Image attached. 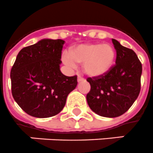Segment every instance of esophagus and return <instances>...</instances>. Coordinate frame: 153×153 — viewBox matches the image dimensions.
I'll use <instances>...</instances> for the list:
<instances>
[{
  "label": "esophagus",
  "instance_id": "1",
  "mask_svg": "<svg viewBox=\"0 0 153 153\" xmlns=\"http://www.w3.org/2000/svg\"><path fill=\"white\" fill-rule=\"evenodd\" d=\"M84 78L80 77V76H78V77H77V81H78V82H81V81H84Z\"/></svg>",
  "mask_w": 153,
  "mask_h": 153
}]
</instances>
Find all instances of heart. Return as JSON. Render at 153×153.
I'll use <instances>...</instances> for the list:
<instances>
[{
    "instance_id": "b5f03b06",
    "label": "heart",
    "mask_w": 153,
    "mask_h": 153,
    "mask_svg": "<svg viewBox=\"0 0 153 153\" xmlns=\"http://www.w3.org/2000/svg\"><path fill=\"white\" fill-rule=\"evenodd\" d=\"M115 49L110 44L84 43L71 47L69 54L65 53V64L75 67L82 65L84 73L91 77H98L109 72L115 59Z\"/></svg>"
}]
</instances>
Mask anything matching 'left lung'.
<instances>
[{
    "label": "left lung",
    "mask_w": 153,
    "mask_h": 153,
    "mask_svg": "<svg viewBox=\"0 0 153 153\" xmlns=\"http://www.w3.org/2000/svg\"><path fill=\"white\" fill-rule=\"evenodd\" d=\"M117 52L115 65L105 75L88 78L87 102L98 115L115 118L126 112L138 97L142 65L133 50L112 39Z\"/></svg>",
    "instance_id": "obj_1"
}]
</instances>
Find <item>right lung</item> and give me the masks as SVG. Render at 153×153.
Here are the masks:
<instances>
[{
	"mask_svg": "<svg viewBox=\"0 0 153 153\" xmlns=\"http://www.w3.org/2000/svg\"><path fill=\"white\" fill-rule=\"evenodd\" d=\"M64 40L43 39L19 51L11 70L15 101L29 115L49 118L64 108L77 76L60 70Z\"/></svg>",
	"mask_w": 153,
	"mask_h": 153,
	"instance_id": "obj_1",
	"label": "right lung"
}]
</instances>
